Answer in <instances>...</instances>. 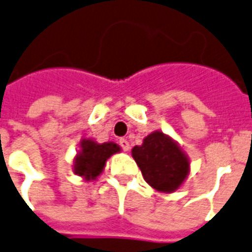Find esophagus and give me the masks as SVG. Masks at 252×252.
<instances>
[{"label":"esophagus","instance_id":"1","mask_svg":"<svg viewBox=\"0 0 252 252\" xmlns=\"http://www.w3.org/2000/svg\"><path fill=\"white\" fill-rule=\"evenodd\" d=\"M119 144H120L121 150L126 151V152L129 150V141L126 140V139H120V140H119Z\"/></svg>","mask_w":252,"mask_h":252}]
</instances>
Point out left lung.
Segmentation results:
<instances>
[{
	"instance_id": "8db88e82",
	"label": "left lung",
	"mask_w": 252,
	"mask_h": 252,
	"mask_svg": "<svg viewBox=\"0 0 252 252\" xmlns=\"http://www.w3.org/2000/svg\"><path fill=\"white\" fill-rule=\"evenodd\" d=\"M132 156L145 182L161 192H172L183 183L188 173V159L163 132H154L136 145Z\"/></svg>"
}]
</instances>
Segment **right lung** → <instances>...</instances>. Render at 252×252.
Listing matches in <instances>:
<instances>
[{
	"label": "right lung",
	"instance_id": "right-lung-1",
	"mask_svg": "<svg viewBox=\"0 0 252 252\" xmlns=\"http://www.w3.org/2000/svg\"><path fill=\"white\" fill-rule=\"evenodd\" d=\"M119 151L120 147L115 143L97 144L92 140H83L81 152L74 163V172L84 176L87 180H93L101 173L108 158Z\"/></svg>",
	"mask_w": 252,
	"mask_h": 252
}]
</instances>
